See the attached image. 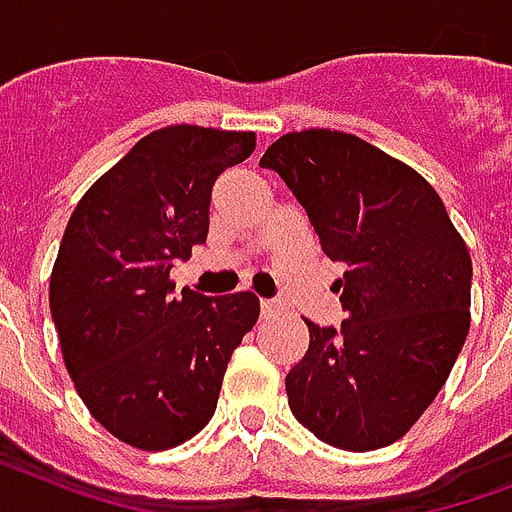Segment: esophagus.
<instances>
[{"mask_svg":"<svg viewBox=\"0 0 512 512\" xmlns=\"http://www.w3.org/2000/svg\"><path fill=\"white\" fill-rule=\"evenodd\" d=\"M280 310H283V304L277 299H261V315H264V318H275Z\"/></svg>","mask_w":512,"mask_h":512,"instance_id":"1","label":"esophagus"}]
</instances>
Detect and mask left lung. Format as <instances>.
I'll list each match as a JSON object with an SVG mask.
<instances>
[{
	"label": "left lung",
	"instance_id": "left-lung-1",
	"mask_svg": "<svg viewBox=\"0 0 512 512\" xmlns=\"http://www.w3.org/2000/svg\"><path fill=\"white\" fill-rule=\"evenodd\" d=\"M259 165L344 264L334 291L347 318L307 320L310 350L285 376L293 417L336 449L390 446L441 392L470 331L465 240L417 170L350 133H288Z\"/></svg>",
	"mask_w": 512,
	"mask_h": 512
}]
</instances>
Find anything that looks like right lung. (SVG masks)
<instances>
[{"label": "right lung", "instance_id": "obj_1", "mask_svg": "<svg viewBox=\"0 0 512 512\" xmlns=\"http://www.w3.org/2000/svg\"><path fill=\"white\" fill-rule=\"evenodd\" d=\"M253 149V133L154 130L66 224L50 277L63 360L90 414L136 449H173L211 422L229 358L259 318L251 291L208 299L170 283L208 237L216 178Z\"/></svg>", "mask_w": 512, "mask_h": 512}]
</instances>
